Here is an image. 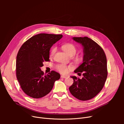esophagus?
Returning <instances> with one entry per match:
<instances>
[{
  "mask_svg": "<svg viewBox=\"0 0 124 124\" xmlns=\"http://www.w3.org/2000/svg\"><path fill=\"white\" fill-rule=\"evenodd\" d=\"M67 77L66 76H64V75H61V78H66Z\"/></svg>",
  "mask_w": 124,
  "mask_h": 124,
  "instance_id": "esophagus-1",
  "label": "esophagus"
}]
</instances>
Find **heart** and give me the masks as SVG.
<instances>
[{
  "mask_svg": "<svg viewBox=\"0 0 124 124\" xmlns=\"http://www.w3.org/2000/svg\"><path fill=\"white\" fill-rule=\"evenodd\" d=\"M62 48L70 57H72L73 60L77 63H79L83 60V56L81 54L74 56L76 52V47L75 46L71 43H66L62 46ZM57 51L56 47H53L50 51V56H53ZM56 69L62 74H66L69 71L72 70L73 67L71 65H66L63 64H58L56 66Z\"/></svg>",
  "mask_w": 124,
  "mask_h": 124,
  "instance_id": "b5f03b06",
  "label": "heart"
}]
</instances>
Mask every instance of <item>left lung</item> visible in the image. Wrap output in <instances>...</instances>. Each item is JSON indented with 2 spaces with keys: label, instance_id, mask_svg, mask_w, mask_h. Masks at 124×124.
I'll list each match as a JSON object with an SVG mask.
<instances>
[{
  "label": "left lung",
  "instance_id": "obj_1",
  "mask_svg": "<svg viewBox=\"0 0 124 124\" xmlns=\"http://www.w3.org/2000/svg\"><path fill=\"white\" fill-rule=\"evenodd\" d=\"M73 40L83 47V63L74 72L82 73L79 79L71 76L73 83L69 89L70 93L80 101L93 98L102 89L108 76L107 61L105 52L99 45L87 37H73Z\"/></svg>",
  "mask_w": 124,
  "mask_h": 124
}]
</instances>
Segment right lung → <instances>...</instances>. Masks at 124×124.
Segmentation results:
<instances>
[{
	"label": "right lung",
	"mask_w": 124,
	"mask_h": 124,
	"mask_svg": "<svg viewBox=\"0 0 124 124\" xmlns=\"http://www.w3.org/2000/svg\"><path fill=\"white\" fill-rule=\"evenodd\" d=\"M62 35L40 34L25 41L16 56V75L23 92L34 99L48 94L60 74L52 71L44 75L41 69L44 61H49L50 50Z\"/></svg>",
	"instance_id": "obj_1"
}]
</instances>
